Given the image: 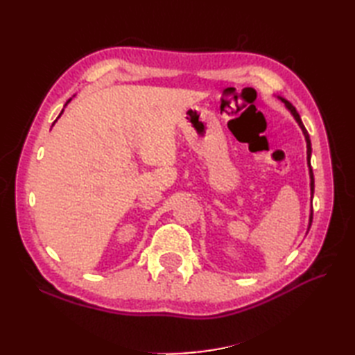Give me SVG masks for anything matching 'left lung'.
I'll return each mask as SVG.
<instances>
[{
    "label": "left lung",
    "mask_w": 355,
    "mask_h": 355,
    "mask_svg": "<svg viewBox=\"0 0 355 355\" xmlns=\"http://www.w3.org/2000/svg\"><path fill=\"white\" fill-rule=\"evenodd\" d=\"M279 99H281V101L285 103V107L290 110L293 117L296 119V122L299 123L300 130H302V132H304V135H305V140H306V162H308V168H310V178H311L310 186H311V197H313V193H314V175H313V169H311V140H310V135H308V132H306V130H305V126H304V123H302V120H300V116L297 114L296 108H294L288 101L282 99V97H279ZM311 223H313V209H311V214H310V224H308V230H310V227H311Z\"/></svg>",
    "instance_id": "1"
}]
</instances>
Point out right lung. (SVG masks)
I'll use <instances>...</instances> for the list:
<instances>
[{
  "label": "right lung",
  "mask_w": 355,
  "mask_h": 355,
  "mask_svg": "<svg viewBox=\"0 0 355 355\" xmlns=\"http://www.w3.org/2000/svg\"><path fill=\"white\" fill-rule=\"evenodd\" d=\"M70 101H71V99H69V101H67V103H69V102H70ZM67 103H65V105H67ZM62 111H64V110H62ZM62 111H61V114H62ZM61 114H59V116H58V117H61Z\"/></svg>",
  "instance_id": "right-lung-1"
}]
</instances>
